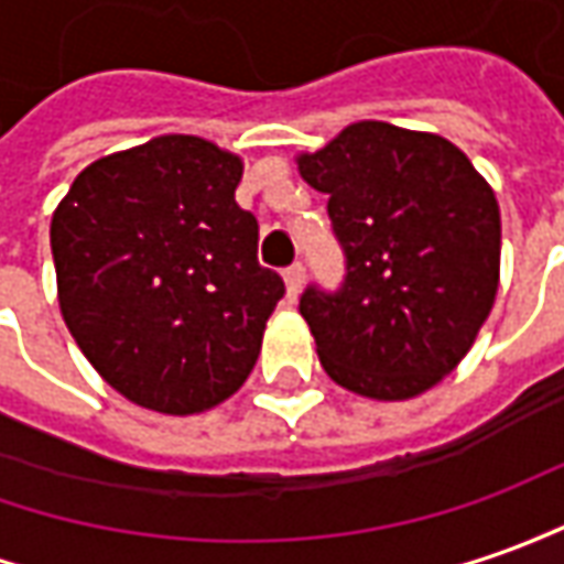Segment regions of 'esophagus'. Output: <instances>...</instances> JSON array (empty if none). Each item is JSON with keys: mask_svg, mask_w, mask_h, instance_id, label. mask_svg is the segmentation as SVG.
<instances>
[{"mask_svg": "<svg viewBox=\"0 0 564 564\" xmlns=\"http://www.w3.org/2000/svg\"><path fill=\"white\" fill-rule=\"evenodd\" d=\"M283 283H286V296H290V302H296L299 293H302V286H305V268L299 265H290L286 271H283Z\"/></svg>", "mask_w": 564, "mask_h": 564, "instance_id": "obj_1", "label": "esophagus"}]
</instances>
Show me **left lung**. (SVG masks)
I'll use <instances>...</instances> for the list:
<instances>
[{"label": "left lung", "instance_id": "left-lung-1", "mask_svg": "<svg viewBox=\"0 0 564 564\" xmlns=\"http://www.w3.org/2000/svg\"><path fill=\"white\" fill-rule=\"evenodd\" d=\"M299 175L327 194L346 286L305 290L321 367L348 392L408 401L438 386L488 321L500 286V206L469 156L435 132L346 126Z\"/></svg>", "mask_w": 564, "mask_h": 564}]
</instances>
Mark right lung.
Masks as SVG:
<instances>
[{"label": "right lung", "mask_w": 564, "mask_h": 564, "mask_svg": "<svg viewBox=\"0 0 564 564\" xmlns=\"http://www.w3.org/2000/svg\"><path fill=\"white\" fill-rule=\"evenodd\" d=\"M243 160L197 135L107 153L52 216L57 305L79 351L138 408L191 416L252 373L283 281L234 191Z\"/></svg>", "instance_id": "add662e5"}]
</instances>
